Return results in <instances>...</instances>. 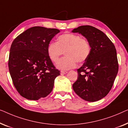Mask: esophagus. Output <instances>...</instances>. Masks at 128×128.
Listing matches in <instances>:
<instances>
[{
    "mask_svg": "<svg viewBox=\"0 0 128 128\" xmlns=\"http://www.w3.org/2000/svg\"><path fill=\"white\" fill-rule=\"evenodd\" d=\"M60 72H61V74H62V75H64V74H66L67 73V71H61Z\"/></svg>",
    "mask_w": 128,
    "mask_h": 128,
    "instance_id": "esophagus-1",
    "label": "esophagus"
}]
</instances>
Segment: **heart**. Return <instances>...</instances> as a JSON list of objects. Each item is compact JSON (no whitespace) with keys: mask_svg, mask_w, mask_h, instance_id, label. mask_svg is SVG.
Masks as SVG:
<instances>
[{"mask_svg":"<svg viewBox=\"0 0 128 128\" xmlns=\"http://www.w3.org/2000/svg\"><path fill=\"white\" fill-rule=\"evenodd\" d=\"M90 51V45L87 39L72 33L60 35L57 42H50L47 48L48 56L53 62H56L64 52L66 57L56 64L57 68L62 70L74 68L76 62L80 64L85 62Z\"/></svg>","mask_w":128,"mask_h":128,"instance_id":"heart-1","label":"heart"}]
</instances>
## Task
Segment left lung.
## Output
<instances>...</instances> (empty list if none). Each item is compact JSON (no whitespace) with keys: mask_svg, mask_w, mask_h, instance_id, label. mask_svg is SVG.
<instances>
[{"mask_svg":"<svg viewBox=\"0 0 128 128\" xmlns=\"http://www.w3.org/2000/svg\"><path fill=\"white\" fill-rule=\"evenodd\" d=\"M87 39L90 53L81 67L72 84L75 93L88 102L104 98L111 90L118 71V62L114 44L104 32L90 26L74 29Z\"/></svg>","mask_w":128,"mask_h":128,"instance_id":"8db88e82","label":"left lung"}]
</instances>
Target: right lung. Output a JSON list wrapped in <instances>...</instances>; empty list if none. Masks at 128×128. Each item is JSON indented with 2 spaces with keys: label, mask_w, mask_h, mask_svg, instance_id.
I'll return each mask as SVG.
<instances>
[{
  "label": "right lung",
  "mask_w": 128,
  "mask_h": 128,
  "mask_svg": "<svg viewBox=\"0 0 128 128\" xmlns=\"http://www.w3.org/2000/svg\"><path fill=\"white\" fill-rule=\"evenodd\" d=\"M60 32L55 28L34 26L19 35L11 45L8 69L14 87L28 100L45 98L60 75L48 56L47 48Z\"/></svg>",
  "instance_id": "1"
}]
</instances>
